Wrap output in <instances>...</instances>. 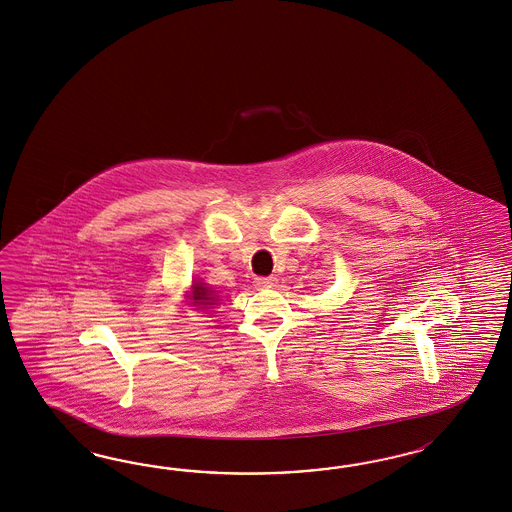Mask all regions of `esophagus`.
<instances>
[{"instance_id": "1", "label": "esophagus", "mask_w": 512, "mask_h": 512, "mask_svg": "<svg viewBox=\"0 0 512 512\" xmlns=\"http://www.w3.org/2000/svg\"><path fill=\"white\" fill-rule=\"evenodd\" d=\"M254 286H256L258 290L273 288V286H277V277H258L254 280Z\"/></svg>"}]
</instances>
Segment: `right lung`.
Returning <instances> with one entry per match:
<instances>
[{
	"instance_id": "add662e5",
	"label": "right lung",
	"mask_w": 512,
	"mask_h": 512,
	"mask_svg": "<svg viewBox=\"0 0 512 512\" xmlns=\"http://www.w3.org/2000/svg\"><path fill=\"white\" fill-rule=\"evenodd\" d=\"M211 290L209 288H205L204 284L200 282V284H194L192 286V299L196 301V305L205 310V308H209V305H215L213 301H215V297L211 295Z\"/></svg>"
}]
</instances>
